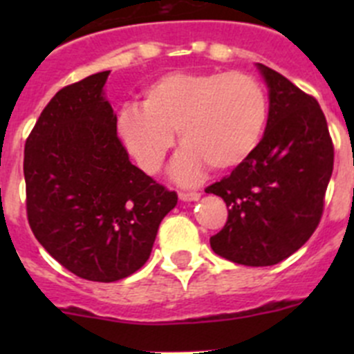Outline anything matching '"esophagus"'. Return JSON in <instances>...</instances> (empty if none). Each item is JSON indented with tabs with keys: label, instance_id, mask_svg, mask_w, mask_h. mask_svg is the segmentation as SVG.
Masks as SVG:
<instances>
[{
	"label": "esophagus",
	"instance_id": "34e87169",
	"mask_svg": "<svg viewBox=\"0 0 354 354\" xmlns=\"http://www.w3.org/2000/svg\"><path fill=\"white\" fill-rule=\"evenodd\" d=\"M178 197H180L181 202H197L200 198V194H197V192H180Z\"/></svg>",
	"mask_w": 354,
	"mask_h": 354
}]
</instances>
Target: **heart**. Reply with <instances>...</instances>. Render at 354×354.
<instances>
[{"instance_id": "obj_1", "label": "heart", "mask_w": 354, "mask_h": 354, "mask_svg": "<svg viewBox=\"0 0 354 354\" xmlns=\"http://www.w3.org/2000/svg\"><path fill=\"white\" fill-rule=\"evenodd\" d=\"M267 121L262 85L245 73L174 71L144 91L142 106L118 113L116 133L142 171L162 167L178 131L183 145L171 176L194 185L209 164L216 171L241 166L259 145Z\"/></svg>"}]
</instances>
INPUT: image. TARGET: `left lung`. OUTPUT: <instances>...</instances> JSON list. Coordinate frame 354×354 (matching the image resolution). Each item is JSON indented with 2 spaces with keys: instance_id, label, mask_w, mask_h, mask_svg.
<instances>
[{
  "instance_id": "1",
  "label": "left lung",
  "mask_w": 354,
  "mask_h": 354,
  "mask_svg": "<svg viewBox=\"0 0 354 354\" xmlns=\"http://www.w3.org/2000/svg\"><path fill=\"white\" fill-rule=\"evenodd\" d=\"M257 68L269 88L262 140L205 194L227 205L226 224L210 238L214 252L241 266L267 267L301 248L319 226L334 147L319 102L272 68Z\"/></svg>"
}]
</instances>
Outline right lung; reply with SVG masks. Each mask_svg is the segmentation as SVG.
Instances as JSON below:
<instances>
[{"label": "right lung", "instance_id": "right-lung-1", "mask_svg": "<svg viewBox=\"0 0 354 354\" xmlns=\"http://www.w3.org/2000/svg\"><path fill=\"white\" fill-rule=\"evenodd\" d=\"M109 73L56 92L24 154L32 233L65 269L97 283L140 269L178 203L176 192L130 162L104 92Z\"/></svg>", "mask_w": 354, "mask_h": 354}]
</instances>
